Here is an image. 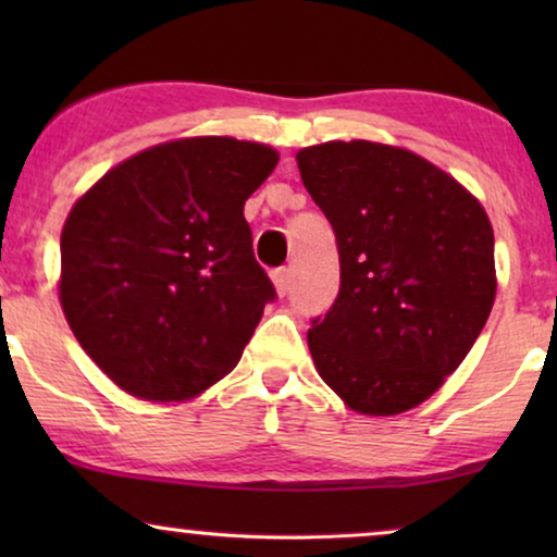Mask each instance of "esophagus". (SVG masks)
<instances>
[{"label": "esophagus", "mask_w": 557, "mask_h": 557, "mask_svg": "<svg viewBox=\"0 0 557 557\" xmlns=\"http://www.w3.org/2000/svg\"><path fill=\"white\" fill-rule=\"evenodd\" d=\"M271 281H273V288H276L278 296H286L288 294V286H292V271L288 269H276L271 273Z\"/></svg>", "instance_id": "obj_1"}]
</instances>
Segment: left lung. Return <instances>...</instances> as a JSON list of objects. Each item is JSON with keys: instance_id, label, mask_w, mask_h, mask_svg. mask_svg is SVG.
Masks as SVG:
<instances>
[{"instance_id": "obj_1", "label": "left lung", "mask_w": 557, "mask_h": 557, "mask_svg": "<svg viewBox=\"0 0 557 557\" xmlns=\"http://www.w3.org/2000/svg\"><path fill=\"white\" fill-rule=\"evenodd\" d=\"M296 162L339 248V296L311 322V360L355 413H406L446 383L490 319V215L461 182L403 147L326 141Z\"/></svg>"}]
</instances>
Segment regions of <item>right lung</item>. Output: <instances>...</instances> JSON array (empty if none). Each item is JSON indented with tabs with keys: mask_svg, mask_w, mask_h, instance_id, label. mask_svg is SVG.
<instances>
[{
	"mask_svg": "<svg viewBox=\"0 0 557 557\" xmlns=\"http://www.w3.org/2000/svg\"><path fill=\"white\" fill-rule=\"evenodd\" d=\"M278 151L187 136L111 166L60 233V307L86 355L134 398L180 403L223 380L276 292L243 205Z\"/></svg>",
	"mask_w": 557,
	"mask_h": 557,
	"instance_id": "right-lung-1",
	"label": "right lung"
}]
</instances>
